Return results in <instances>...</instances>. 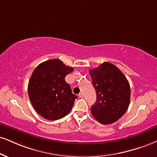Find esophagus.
<instances>
[{"label":"esophagus","mask_w":157,"mask_h":157,"mask_svg":"<svg viewBox=\"0 0 157 157\" xmlns=\"http://www.w3.org/2000/svg\"><path fill=\"white\" fill-rule=\"evenodd\" d=\"M78 97L80 98H82L83 97H84V94H83V93H82V92H81V93H79L78 94Z\"/></svg>","instance_id":"1"}]
</instances>
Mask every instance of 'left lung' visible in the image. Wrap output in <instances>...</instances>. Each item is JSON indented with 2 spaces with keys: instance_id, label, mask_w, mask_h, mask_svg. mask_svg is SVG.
Masks as SVG:
<instances>
[{
  "instance_id": "left-lung-1",
  "label": "left lung",
  "mask_w": 157,
  "mask_h": 157,
  "mask_svg": "<svg viewBox=\"0 0 157 157\" xmlns=\"http://www.w3.org/2000/svg\"><path fill=\"white\" fill-rule=\"evenodd\" d=\"M97 100L91 107L92 116L103 124L119 120L129 107L130 86L125 75L117 66L105 62L90 70Z\"/></svg>"
}]
</instances>
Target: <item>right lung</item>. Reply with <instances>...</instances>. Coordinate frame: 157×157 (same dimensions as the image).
I'll return each mask as SVG.
<instances>
[{"mask_svg":"<svg viewBox=\"0 0 157 157\" xmlns=\"http://www.w3.org/2000/svg\"><path fill=\"white\" fill-rule=\"evenodd\" d=\"M73 71L59 59L44 62L35 68L28 83V95L42 117L57 120L71 111L77 96L65 78Z\"/></svg>","mask_w":157,"mask_h":157,"instance_id":"1","label":"right lung"}]
</instances>
